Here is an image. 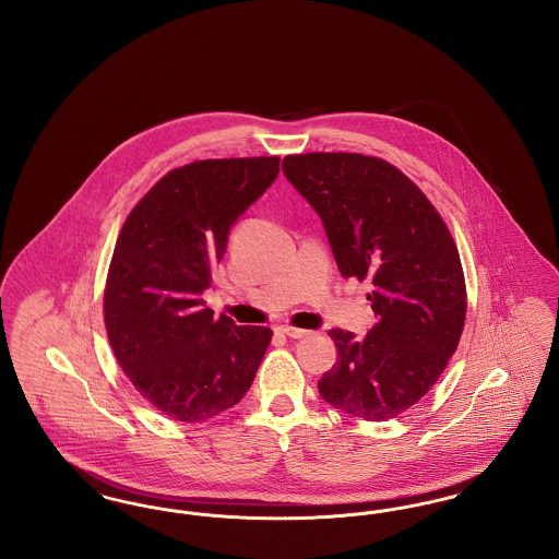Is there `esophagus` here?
<instances>
[{"label":"esophagus","mask_w":559,"mask_h":559,"mask_svg":"<svg viewBox=\"0 0 559 559\" xmlns=\"http://www.w3.org/2000/svg\"><path fill=\"white\" fill-rule=\"evenodd\" d=\"M278 331H281L283 335L292 337V340H304V337L310 335V331H306V329H295V326H281Z\"/></svg>","instance_id":"esophagus-1"}]
</instances>
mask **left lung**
<instances>
[{
	"label": "left lung",
	"instance_id": "1",
	"mask_svg": "<svg viewBox=\"0 0 559 559\" xmlns=\"http://www.w3.org/2000/svg\"><path fill=\"white\" fill-rule=\"evenodd\" d=\"M283 171L319 213L340 272L372 283L377 322L365 340L329 331L337 362L320 396L367 421L394 419L431 390L463 333L467 292L451 230L388 160L306 153L287 155Z\"/></svg>",
	"mask_w": 559,
	"mask_h": 559
}]
</instances>
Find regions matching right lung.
Returning <instances> with one entry per match:
<instances>
[{
  "instance_id": "right-lung-1",
  "label": "right lung",
  "mask_w": 559,
  "mask_h": 559,
  "mask_svg": "<svg viewBox=\"0 0 559 559\" xmlns=\"http://www.w3.org/2000/svg\"><path fill=\"white\" fill-rule=\"evenodd\" d=\"M278 157L192 160L165 174L117 237L105 324L119 367L163 415L199 424L233 408L266 354L267 326L213 319L203 292L230 226L278 176Z\"/></svg>"
}]
</instances>
